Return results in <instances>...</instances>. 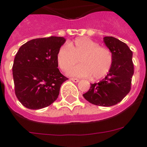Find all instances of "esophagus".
<instances>
[{
  "mask_svg": "<svg viewBox=\"0 0 147 147\" xmlns=\"http://www.w3.org/2000/svg\"><path fill=\"white\" fill-rule=\"evenodd\" d=\"M71 80L74 82H78L80 81V80H78V79H76V78H71Z\"/></svg>",
  "mask_w": 147,
  "mask_h": 147,
  "instance_id": "esophagus-1",
  "label": "esophagus"
}]
</instances>
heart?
Listing matches in <instances>:
<instances>
[{
	"instance_id": "heart-1",
	"label": "heart",
	"mask_w": 147,
	"mask_h": 147,
	"mask_svg": "<svg viewBox=\"0 0 147 147\" xmlns=\"http://www.w3.org/2000/svg\"><path fill=\"white\" fill-rule=\"evenodd\" d=\"M81 64L72 67L68 75L77 77H89L100 80L109 73L113 65V54L110 49L99 46L98 42L80 37L74 42L61 46L57 54L60 69L67 71L78 62Z\"/></svg>"
}]
</instances>
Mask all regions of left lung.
Here are the masks:
<instances>
[{
  "mask_svg": "<svg viewBox=\"0 0 147 147\" xmlns=\"http://www.w3.org/2000/svg\"><path fill=\"white\" fill-rule=\"evenodd\" d=\"M104 41L113 54V65L105 79L90 84L83 96L93 105L110 107L121 102L130 91L134 65L132 51L127 44L113 37H105Z\"/></svg>",
  "mask_w": 147,
  "mask_h": 147,
  "instance_id": "left-lung-1",
  "label": "left lung"
}]
</instances>
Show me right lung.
I'll return each mask as SVG.
<instances>
[{
  "label": "right lung",
  "mask_w": 147,
  "mask_h": 147,
  "mask_svg": "<svg viewBox=\"0 0 147 147\" xmlns=\"http://www.w3.org/2000/svg\"><path fill=\"white\" fill-rule=\"evenodd\" d=\"M64 37L33 39L23 44L12 66L15 92L19 102L31 110L51 105L58 98L62 84L68 80L58 69L57 54Z\"/></svg>",
  "instance_id": "1"
}]
</instances>
